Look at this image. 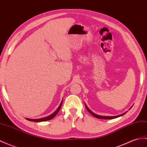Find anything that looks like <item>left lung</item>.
Returning a JSON list of instances; mask_svg holds the SVG:
<instances>
[{"label": "left lung", "mask_w": 147, "mask_h": 147, "mask_svg": "<svg viewBox=\"0 0 147 147\" xmlns=\"http://www.w3.org/2000/svg\"><path fill=\"white\" fill-rule=\"evenodd\" d=\"M85 107H86V109H87V110H88V111H89L90 113L92 115H93V117H96V118H100V119H105V120H109V119H114V118H118V117H121V116L125 115V114L126 113H127V112H125V113H123V114H121V115H118V116H115V117H105V116H100V115H98L94 114V113L92 112V111L90 110V109L86 107V105H85Z\"/></svg>", "instance_id": "left-lung-1"}]
</instances>
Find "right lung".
Instances as JSON below:
<instances>
[{
  "label": "right lung",
  "instance_id": "obj_1",
  "mask_svg": "<svg viewBox=\"0 0 147 147\" xmlns=\"http://www.w3.org/2000/svg\"><path fill=\"white\" fill-rule=\"evenodd\" d=\"M62 103H63V101H61V103L59 105V107H58V108L57 109V110H56V111L53 113L52 115H51L49 116H48V117H45V118H39V119H29V118H26L27 120L29 121H36V122H40V121H47V120H51V119L53 118L57 114V113L59 112L60 108L61 107V105H62Z\"/></svg>",
  "mask_w": 147,
  "mask_h": 147
}]
</instances>
